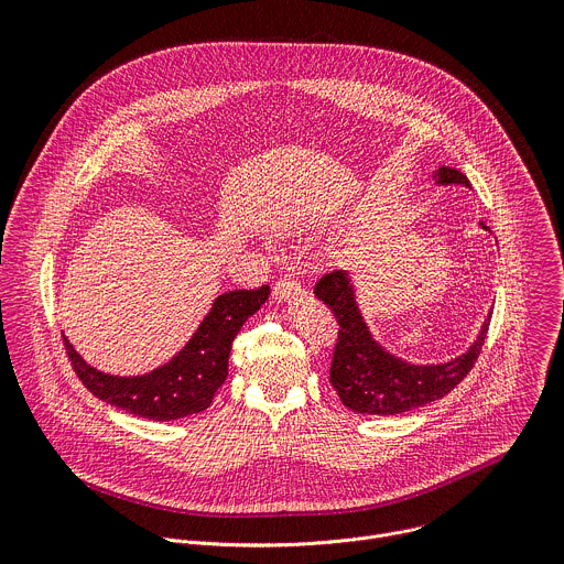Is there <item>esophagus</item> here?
I'll list each match as a JSON object with an SVG mask.
<instances>
[{
  "label": "esophagus",
  "instance_id": "esophagus-1",
  "mask_svg": "<svg viewBox=\"0 0 564 564\" xmlns=\"http://www.w3.org/2000/svg\"><path fill=\"white\" fill-rule=\"evenodd\" d=\"M301 292H303V285H301L299 279L292 276V274H283V276L274 283V296H276L279 301L294 299V296H299Z\"/></svg>",
  "mask_w": 564,
  "mask_h": 564
}]
</instances>
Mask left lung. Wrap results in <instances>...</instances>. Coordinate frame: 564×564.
<instances>
[{
    "mask_svg": "<svg viewBox=\"0 0 564 564\" xmlns=\"http://www.w3.org/2000/svg\"><path fill=\"white\" fill-rule=\"evenodd\" d=\"M435 178L444 185H468V178L453 167H440ZM314 296L330 307L339 324L330 383L344 406L368 415L406 413L448 394L475 366L491 324L489 316L477 341L455 361L442 366H409L390 357L370 339L344 270L321 276L314 283Z\"/></svg>",
    "mask_w": 564,
    "mask_h": 564,
    "instance_id": "left-lung-1",
    "label": "left lung"
}]
</instances>
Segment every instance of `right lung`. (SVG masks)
Returning <instances> with one entry per match:
<instances>
[{"label": "right lung", "mask_w": 564, "mask_h": 564, "mask_svg": "<svg viewBox=\"0 0 564 564\" xmlns=\"http://www.w3.org/2000/svg\"><path fill=\"white\" fill-rule=\"evenodd\" d=\"M270 285L231 290L214 301L194 339L167 366L144 377H111L87 366L64 341L70 368L96 397L131 415L172 422L209 409L216 390L227 377L231 341L246 321L268 301Z\"/></svg>", "instance_id": "obj_1"}]
</instances>
